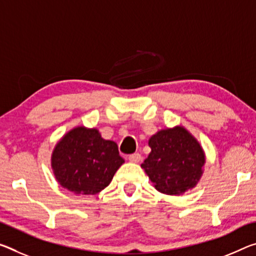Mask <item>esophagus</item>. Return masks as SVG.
<instances>
[{"label": "esophagus", "instance_id": "obj_1", "mask_svg": "<svg viewBox=\"0 0 256 256\" xmlns=\"http://www.w3.org/2000/svg\"><path fill=\"white\" fill-rule=\"evenodd\" d=\"M128 160L132 162V163H139V162L141 160V155L140 154H132V155L128 156Z\"/></svg>", "mask_w": 256, "mask_h": 256}]
</instances>
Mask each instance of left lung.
<instances>
[{
    "label": "left lung",
    "instance_id": "8db88e82",
    "mask_svg": "<svg viewBox=\"0 0 256 256\" xmlns=\"http://www.w3.org/2000/svg\"><path fill=\"white\" fill-rule=\"evenodd\" d=\"M148 144L152 152L141 168L156 190L179 196L197 186L204 172L205 152L188 130L184 126L160 130Z\"/></svg>",
    "mask_w": 256,
    "mask_h": 256
}]
</instances>
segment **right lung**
<instances>
[{"label": "right lung", "instance_id": "add662e5", "mask_svg": "<svg viewBox=\"0 0 256 256\" xmlns=\"http://www.w3.org/2000/svg\"><path fill=\"white\" fill-rule=\"evenodd\" d=\"M124 163L118 147L99 130L76 126L52 152L51 168L60 186L76 194H96L106 188Z\"/></svg>", "mask_w": 256, "mask_h": 256}]
</instances>
